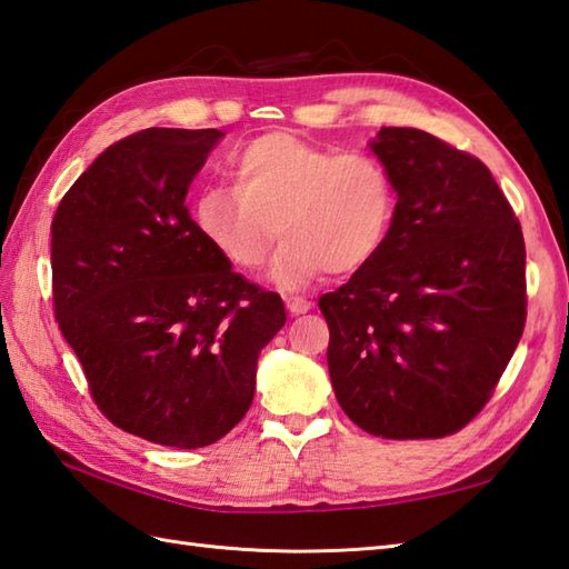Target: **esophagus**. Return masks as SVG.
I'll use <instances>...</instances> for the list:
<instances>
[{"label":"esophagus","instance_id":"esophagus-1","mask_svg":"<svg viewBox=\"0 0 569 569\" xmlns=\"http://www.w3.org/2000/svg\"><path fill=\"white\" fill-rule=\"evenodd\" d=\"M286 308H288V312H291V316H303V312L310 310V300L300 298V296H288Z\"/></svg>","mask_w":569,"mask_h":569}]
</instances>
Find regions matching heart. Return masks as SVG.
<instances>
[{
	"instance_id": "obj_1",
	"label": "heart",
	"mask_w": 569,
	"mask_h": 569,
	"mask_svg": "<svg viewBox=\"0 0 569 569\" xmlns=\"http://www.w3.org/2000/svg\"><path fill=\"white\" fill-rule=\"evenodd\" d=\"M227 166L232 188L200 192L192 224L239 271L259 269L278 234L269 278L293 291L325 269L357 273L389 239L396 188L373 156H337L291 131H269L239 147Z\"/></svg>"
}]
</instances>
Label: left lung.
Returning a JSON list of instances; mask_svg holds the SVG:
<instances>
[{
  "label": "left lung",
  "instance_id": "8db88e82",
  "mask_svg": "<svg viewBox=\"0 0 569 569\" xmlns=\"http://www.w3.org/2000/svg\"><path fill=\"white\" fill-rule=\"evenodd\" d=\"M389 239L320 298L337 401L386 440L445 438L491 398L526 325L521 222L489 168L420 129L381 127Z\"/></svg>",
  "mask_w": 569,
  "mask_h": 569
}]
</instances>
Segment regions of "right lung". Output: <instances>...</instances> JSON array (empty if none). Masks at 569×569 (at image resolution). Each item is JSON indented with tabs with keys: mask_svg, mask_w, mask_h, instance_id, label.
<instances>
[{
	"mask_svg": "<svg viewBox=\"0 0 569 569\" xmlns=\"http://www.w3.org/2000/svg\"><path fill=\"white\" fill-rule=\"evenodd\" d=\"M220 129H143L102 151L51 224L58 328L117 428L196 450L247 416L278 293L232 271L186 208Z\"/></svg>",
	"mask_w": 569,
	"mask_h": 569,
	"instance_id": "right-lung-1",
	"label": "right lung"
}]
</instances>
